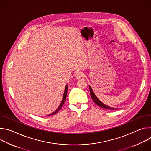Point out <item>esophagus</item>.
Segmentation results:
<instances>
[{"label": "esophagus", "instance_id": "1", "mask_svg": "<svg viewBox=\"0 0 151 151\" xmlns=\"http://www.w3.org/2000/svg\"><path fill=\"white\" fill-rule=\"evenodd\" d=\"M76 78L77 79H81L82 77L83 76V73L82 72H78L76 73Z\"/></svg>", "mask_w": 151, "mask_h": 151}]
</instances>
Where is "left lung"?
<instances>
[{
    "label": "left lung",
    "instance_id": "obj_1",
    "mask_svg": "<svg viewBox=\"0 0 151 151\" xmlns=\"http://www.w3.org/2000/svg\"><path fill=\"white\" fill-rule=\"evenodd\" d=\"M90 87V95L91 96V98L93 100V101L97 104L99 106L102 107V108H104V109H109V110H116V109H116V108H114V107H111L108 106H107L106 104H104V103H103L101 101H100V100H99V99L97 97V96L95 95V94L94 93L91 87H90V86H89Z\"/></svg>",
    "mask_w": 151,
    "mask_h": 151
}]
</instances>
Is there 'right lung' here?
Returning a JSON list of instances; mask_svg holds the SVG:
<instances>
[{"label": "right lung", "instance_id": "right-lung-1", "mask_svg": "<svg viewBox=\"0 0 151 151\" xmlns=\"http://www.w3.org/2000/svg\"><path fill=\"white\" fill-rule=\"evenodd\" d=\"M68 85H66V87H65V90H64V94H63V99H62V101L60 104V106H58V107L57 108V109L56 111H55L53 113L51 114L50 115H48V116H50V115H54V114H56L62 107L64 103L66 101V97H67V93H68Z\"/></svg>", "mask_w": 151, "mask_h": 151}]
</instances>
